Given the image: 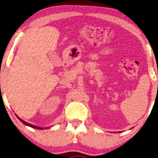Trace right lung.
<instances>
[{
	"instance_id": "right-lung-1",
	"label": "right lung",
	"mask_w": 158,
	"mask_h": 158,
	"mask_svg": "<svg viewBox=\"0 0 158 158\" xmlns=\"http://www.w3.org/2000/svg\"><path fill=\"white\" fill-rule=\"evenodd\" d=\"M18 117V118H19V120L21 121L22 123H23V124H25V125H26V126L31 127H33V128H35V129H38V130H44V129H46V127H45V128H44V127H36V126H35V125H33V124H31L27 123H26V122L23 121V119H21V118H19V117ZM47 128H48V127H47Z\"/></svg>"
}]
</instances>
